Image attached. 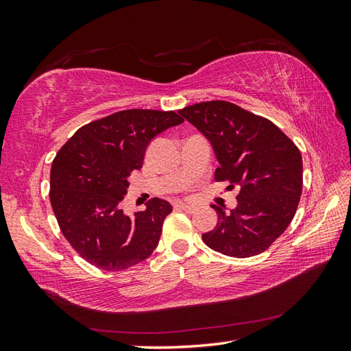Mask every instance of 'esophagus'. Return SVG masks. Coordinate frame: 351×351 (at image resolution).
Segmentation results:
<instances>
[{
    "label": "esophagus",
    "mask_w": 351,
    "mask_h": 351,
    "mask_svg": "<svg viewBox=\"0 0 351 351\" xmlns=\"http://www.w3.org/2000/svg\"><path fill=\"white\" fill-rule=\"evenodd\" d=\"M176 208H180V210H184L185 213H189V214H193L196 211V206H193V205H187V204H178V205H175Z\"/></svg>",
    "instance_id": "1"
}]
</instances>
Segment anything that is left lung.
I'll use <instances>...</instances> for the list:
<instances>
[{
  "label": "left lung",
  "mask_w": 351,
  "mask_h": 351,
  "mask_svg": "<svg viewBox=\"0 0 351 351\" xmlns=\"http://www.w3.org/2000/svg\"><path fill=\"white\" fill-rule=\"evenodd\" d=\"M210 140L217 156L215 181L240 187L237 208L219 214V223L202 235L208 247L234 258L263 253L285 232L303 187L299 147L265 117L232 102L208 101L180 110Z\"/></svg>",
  "instance_id": "1"
}]
</instances>
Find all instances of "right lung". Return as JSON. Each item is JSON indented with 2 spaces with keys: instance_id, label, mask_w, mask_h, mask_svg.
Instances as JSON below:
<instances>
[{
  "instance_id": "obj_1",
  "label": "right lung",
  "mask_w": 351,
  "mask_h": 351,
  "mask_svg": "<svg viewBox=\"0 0 351 351\" xmlns=\"http://www.w3.org/2000/svg\"><path fill=\"white\" fill-rule=\"evenodd\" d=\"M182 122L175 111H117L81 126L57 152L51 206L62 234L87 263L121 271L151 256L158 245L171 205L154 197L145 211L130 217L121 202L130 175L143 166L149 141Z\"/></svg>"
}]
</instances>
